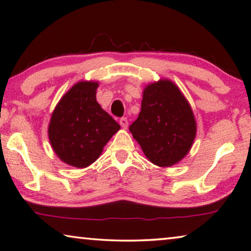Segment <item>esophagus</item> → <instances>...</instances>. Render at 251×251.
<instances>
[{
	"label": "esophagus",
	"instance_id": "34e87169",
	"mask_svg": "<svg viewBox=\"0 0 251 251\" xmlns=\"http://www.w3.org/2000/svg\"><path fill=\"white\" fill-rule=\"evenodd\" d=\"M120 124L122 126V128L126 129L127 127H128V120H127L126 117H122L121 120H120Z\"/></svg>",
	"mask_w": 251,
	"mask_h": 251
}]
</instances>
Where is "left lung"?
<instances>
[{"mask_svg":"<svg viewBox=\"0 0 251 251\" xmlns=\"http://www.w3.org/2000/svg\"><path fill=\"white\" fill-rule=\"evenodd\" d=\"M196 129L192 107L169 79L147 85L141 113L129 126L144 154L159 167L173 166L188 154Z\"/></svg>","mask_w":251,"mask_h":251,"instance_id":"8db88e82","label":"left lung"}]
</instances>
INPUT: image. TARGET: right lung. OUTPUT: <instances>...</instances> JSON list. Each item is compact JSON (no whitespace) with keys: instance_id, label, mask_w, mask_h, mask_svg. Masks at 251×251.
<instances>
[{"instance_id":"1","label":"right lung","mask_w":251,"mask_h":251,"mask_svg":"<svg viewBox=\"0 0 251 251\" xmlns=\"http://www.w3.org/2000/svg\"><path fill=\"white\" fill-rule=\"evenodd\" d=\"M97 82L76 83L52 113L49 125L50 143L58 158L70 166H90L121 128L97 103Z\"/></svg>"}]
</instances>
